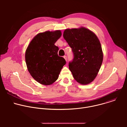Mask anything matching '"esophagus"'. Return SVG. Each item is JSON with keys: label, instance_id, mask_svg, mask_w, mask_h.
Listing matches in <instances>:
<instances>
[{"label": "esophagus", "instance_id": "1", "mask_svg": "<svg viewBox=\"0 0 127 127\" xmlns=\"http://www.w3.org/2000/svg\"><path fill=\"white\" fill-rule=\"evenodd\" d=\"M63 57H64V58L65 59V60L67 61V56H64Z\"/></svg>", "mask_w": 127, "mask_h": 127}]
</instances>
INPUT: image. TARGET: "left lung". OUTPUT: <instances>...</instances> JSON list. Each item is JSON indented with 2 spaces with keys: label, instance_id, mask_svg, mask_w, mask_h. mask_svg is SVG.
Listing matches in <instances>:
<instances>
[{
  "label": "left lung",
  "instance_id": "1",
  "mask_svg": "<svg viewBox=\"0 0 127 127\" xmlns=\"http://www.w3.org/2000/svg\"><path fill=\"white\" fill-rule=\"evenodd\" d=\"M63 37L71 48L74 58L69 63V68L75 80L86 85L95 78L103 60L100 43L96 34L81 27L66 29Z\"/></svg>",
  "mask_w": 127,
  "mask_h": 127
}]
</instances>
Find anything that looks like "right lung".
Returning <instances> with one entry per match:
<instances>
[{
    "label": "right lung",
    "instance_id": "add662e5",
    "mask_svg": "<svg viewBox=\"0 0 127 127\" xmlns=\"http://www.w3.org/2000/svg\"><path fill=\"white\" fill-rule=\"evenodd\" d=\"M62 35L60 30L39 33L29 45L25 54L28 70L33 78L48 85L56 81L66 61L58 55L55 45Z\"/></svg>",
    "mask_w": 127,
    "mask_h": 127
}]
</instances>
